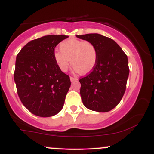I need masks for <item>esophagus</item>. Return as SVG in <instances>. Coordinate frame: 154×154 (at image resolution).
Here are the masks:
<instances>
[{"mask_svg": "<svg viewBox=\"0 0 154 154\" xmlns=\"http://www.w3.org/2000/svg\"><path fill=\"white\" fill-rule=\"evenodd\" d=\"M77 77H70V80H71V82H76V81L77 80Z\"/></svg>", "mask_w": 154, "mask_h": 154, "instance_id": "esophagus-1", "label": "esophagus"}]
</instances>
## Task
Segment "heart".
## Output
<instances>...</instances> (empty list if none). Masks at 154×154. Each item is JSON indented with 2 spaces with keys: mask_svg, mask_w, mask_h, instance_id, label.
Masks as SVG:
<instances>
[{
  "mask_svg": "<svg viewBox=\"0 0 154 154\" xmlns=\"http://www.w3.org/2000/svg\"><path fill=\"white\" fill-rule=\"evenodd\" d=\"M59 51H55V62L61 71L66 72L70 62L74 71L86 75L94 69L98 59L96 48L91 42L72 38L61 42Z\"/></svg>",
  "mask_w": 154,
  "mask_h": 154,
  "instance_id": "b5f03b06",
  "label": "heart"
}]
</instances>
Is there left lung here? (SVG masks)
<instances>
[{"label":"left lung","instance_id":"1","mask_svg":"<svg viewBox=\"0 0 154 154\" xmlns=\"http://www.w3.org/2000/svg\"><path fill=\"white\" fill-rule=\"evenodd\" d=\"M96 48L98 59L92 72L79 79L84 106L98 112H107L119 104L126 90L129 76L128 59L112 39L96 34L77 35Z\"/></svg>","mask_w":154,"mask_h":154}]
</instances>
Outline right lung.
Returning a JSON list of instances; mask_svg holds the SVG:
<instances>
[{"label": "right lung", "mask_w": 154, "mask_h": 154, "mask_svg": "<svg viewBox=\"0 0 154 154\" xmlns=\"http://www.w3.org/2000/svg\"><path fill=\"white\" fill-rule=\"evenodd\" d=\"M66 35H46L31 40L17 56L14 78L23 105L41 117L62 109L71 85L69 76L55 62V48Z\"/></svg>", "instance_id": "add662e5"}]
</instances>
